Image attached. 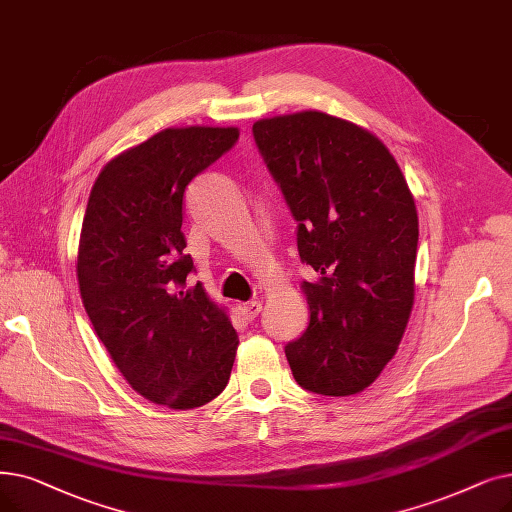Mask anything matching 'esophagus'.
I'll return each instance as SVG.
<instances>
[{"mask_svg": "<svg viewBox=\"0 0 512 512\" xmlns=\"http://www.w3.org/2000/svg\"><path fill=\"white\" fill-rule=\"evenodd\" d=\"M240 309H242V314L247 316V320H255L259 316V311H261V303L259 301H249V303H244Z\"/></svg>", "mask_w": 512, "mask_h": 512, "instance_id": "34e87169", "label": "esophagus"}]
</instances>
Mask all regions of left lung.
Returning <instances> with one entry per match:
<instances>
[{
  "mask_svg": "<svg viewBox=\"0 0 512 512\" xmlns=\"http://www.w3.org/2000/svg\"><path fill=\"white\" fill-rule=\"evenodd\" d=\"M255 142L295 219L309 326L286 345L295 381L355 395L379 379L414 305L418 215L406 177L372 131L301 110L259 119Z\"/></svg>",
  "mask_w": 512,
  "mask_h": 512,
  "instance_id": "1",
  "label": "left lung"
}]
</instances>
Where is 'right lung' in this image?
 <instances>
[{"instance_id":"obj_1","label":"right lung","mask_w":512,"mask_h":512,"mask_svg":"<svg viewBox=\"0 0 512 512\" xmlns=\"http://www.w3.org/2000/svg\"><path fill=\"white\" fill-rule=\"evenodd\" d=\"M238 127H167L98 173L83 215L77 282L110 360L133 391L173 410L226 389L238 335L203 284L186 288L184 192L230 150Z\"/></svg>"}]
</instances>
